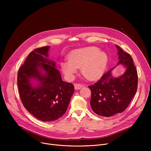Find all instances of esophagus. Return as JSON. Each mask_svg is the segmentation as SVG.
Listing matches in <instances>:
<instances>
[{
	"mask_svg": "<svg viewBox=\"0 0 151 151\" xmlns=\"http://www.w3.org/2000/svg\"><path fill=\"white\" fill-rule=\"evenodd\" d=\"M83 87V85H81V84H75V90H79L81 88H82Z\"/></svg>",
	"mask_w": 151,
	"mask_h": 151,
	"instance_id": "esophagus-1",
	"label": "esophagus"
}]
</instances>
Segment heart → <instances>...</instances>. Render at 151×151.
<instances>
[{
  "mask_svg": "<svg viewBox=\"0 0 151 151\" xmlns=\"http://www.w3.org/2000/svg\"><path fill=\"white\" fill-rule=\"evenodd\" d=\"M67 60L61 62L60 68L68 79L74 77L76 68H81V72L86 78L94 80L105 73L108 56L105 52L100 51L99 47L89 46L72 51L68 55Z\"/></svg>",
  "mask_w": 151,
  "mask_h": 151,
  "instance_id": "1",
  "label": "heart"
}]
</instances>
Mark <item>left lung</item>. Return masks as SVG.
I'll return each instance as SVG.
<instances>
[{"mask_svg": "<svg viewBox=\"0 0 151 151\" xmlns=\"http://www.w3.org/2000/svg\"><path fill=\"white\" fill-rule=\"evenodd\" d=\"M119 62L125 68L119 76H114V67L102 76L100 80L89 86L91 90L90 104L93 111L104 117L121 113L127 108L134 96L138 86V75L131 55L116 45Z\"/></svg>", "mask_w": 151, "mask_h": 151, "instance_id": "8db88e82", "label": "left lung"}]
</instances>
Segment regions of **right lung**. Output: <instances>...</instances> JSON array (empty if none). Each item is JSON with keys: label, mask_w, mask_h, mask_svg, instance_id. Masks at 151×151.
Listing matches in <instances>:
<instances>
[{"label": "right lung", "mask_w": 151, "mask_h": 151, "mask_svg": "<svg viewBox=\"0 0 151 151\" xmlns=\"http://www.w3.org/2000/svg\"><path fill=\"white\" fill-rule=\"evenodd\" d=\"M50 46L32 51L18 73L21 101L38 119L51 122L64 114L74 93L72 84L63 81L55 62L49 59Z\"/></svg>", "instance_id": "obj_1"}]
</instances>
